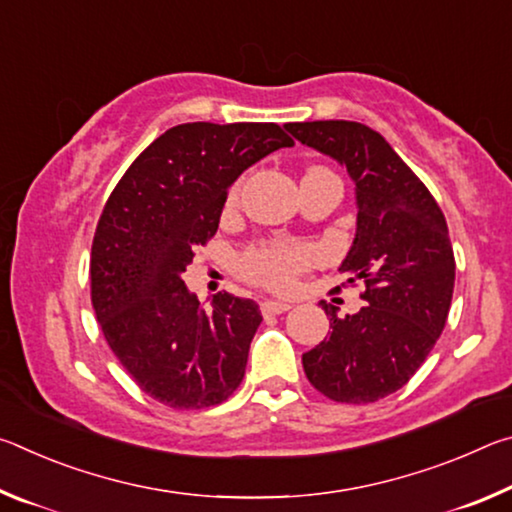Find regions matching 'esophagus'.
I'll list each match as a JSON object with an SVG mask.
<instances>
[{"label":"esophagus","instance_id":"esophagus-1","mask_svg":"<svg viewBox=\"0 0 512 512\" xmlns=\"http://www.w3.org/2000/svg\"><path fill=\"white\" fill-rule=\"evenodd\" d=\"M259 309H262L264 316H277V314H284V311H289L291 305L289 302H280V300H264L262 305H259Z\"/></svg>","mask_w":512,"mask_h":512}]
</instances>
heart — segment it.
<instances>
[{"label": "heart", "mask_w": 512, "mask_h": 512, "mask_svg": "<svg viewBox=\"0 0 512 512\" xmlns=\"http://www.w3.org/2000/svg\"><path fill=\"white\" fill-rule=\"evenodd\" d=\"M314 262L316 253L309 246L271 241V244L250 248L241 257V273L246 280L262 284L266 289L287 291Z\"/></svg>", "instance_id": "1"}]
</instances>
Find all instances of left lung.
<instances>
[{
    "label": "left lung",
    "instance_id": "8db88e82",
    "mask_svg": "<svg viewBox=\"0 0 512 512\" xmlns=\"http://www.w3.org/2000/svg\"><path fill=\"white\" fill-rule=\"evenodd\" d=\"M284 128L354 180L357 235L339 271L366 284V307L352 316L320 302L332 332L302 354L305 375L334 402H377L415 375L445 329L456 275L445 214L393 146L359 121Z\"/></svg>",
    "mask_w": 512,
    "mask_h": 512
}]
</instances>
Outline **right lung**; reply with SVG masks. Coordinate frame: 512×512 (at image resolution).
Masks as SVG:
<instances>
[{"label": "right lung", "instance_id": "1", "mask_svg": "<svg viewBox=\"0 0 512 512\" xmlns=\"http://www.w3.org/2000/svg\"><path fill=\"white\" fill-rule=\"evenodd\" d=\"M282 146L293 140L277 124L173 126L103 207L90 259L94 314L124 370L164 406L221 404L244 379L259 307L223 291L203 309L183 273L216 235L228 187Z\"/></svg>", "mask_w": 512, "mask_h": 512}]
</instances>
